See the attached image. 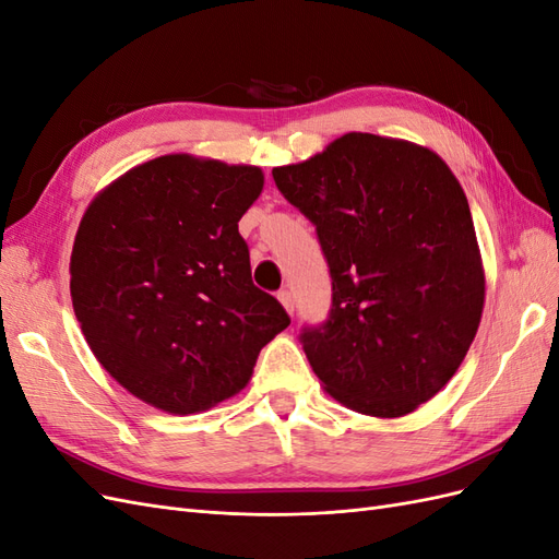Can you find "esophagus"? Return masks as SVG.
Here are the masks:
<instances>
[{"mask_svg":"<svg viewBox=\"0 0 559 559\" xmlns=\"http://www.w3.org/2000/svg\"><path fill=\"white\" fill-rule=\"evenodd\" d=\"M277 298L282 300V306H284V310L286 312H289V314H294V296H292V292L289 289H282L280 294H277Z\"/></svg>","mask_w":559,"mask_h":559,"instance_id":"1","label":"esophagus"}]
</instances>
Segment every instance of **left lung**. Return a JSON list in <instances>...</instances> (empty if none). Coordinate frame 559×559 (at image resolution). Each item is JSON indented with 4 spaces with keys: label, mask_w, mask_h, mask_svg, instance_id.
Returning <instances> with one entry per match:
<instances>
[{
    "label": "left lung",
    "mask_w": 559,
    "mask_h": 559,
    "mask_svg": "<svg viewBox=\"0 0 559 559\" xmlns=\"http://www.w3.org/2000/svg\"><path fill=\"white\" fill-rule=\"evenodd\" d=\"M317 230L331 310L298 341L347 408L401 417L441 392L476 337L485 275L468 200L433 151L349 132L275 167Z\"/></svg>",
    "instance_id": "8db88e82"
}]
</instances>
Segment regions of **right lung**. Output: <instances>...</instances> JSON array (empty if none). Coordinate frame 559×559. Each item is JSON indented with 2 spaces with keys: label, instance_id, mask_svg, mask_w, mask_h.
I'll list each match as a JSON object with an SVG mask.
<instances>
[{
  "label": "right lung",
  "instance_id": "obj_1",
  "mask_svg": "<svg viewBox=\"0 0 559 559\" xmlns=\"http://www.w3.org/2000/svg\"><path fill=\"white\" fill-rule=\"evenodd\" d=\"M259 167L160 156L134 167L83 214L72 302L107 373L175 415L249 382L259 352L292 324L251 282L238 230L261 195Z\"/></svg>",
  "mask_w": 559,
  "mask_h": 559
}]
</instances>
